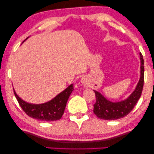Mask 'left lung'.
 Masks as SVG:
<instances>
[{
  "mask_svg": "<svg viewBox=\"0 0 154 154\" xmlns=\"http://www.w3.org/2000/svg\"><path fill=\"white\" fill-rule=\"evenodd\" d=\"M141 66L140 79L134 92L125 100L119 102H112L106 100L102 94L94 90L96 96V102L94 104V113L99 119L103 120H116L129 114L142 94L144 79V60L140 53Z\"/></svg>",
  "mask_w": 154,
  "mask_h": 154,
  "instance_id": "left-lung-1",
  "label": "left lung"
}]
</instances>
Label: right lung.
<instances>
[{
  "label": "right lung",
  "instance_id": "obj_1",
  "mask_svg": "<svg viewBox=\"0 0 154 154\" xmlns=\"http://www.w3.org/2000/svg\"><path fill=\"white\" fill-rule=\"evenodd\" d=\"M73 90L71 84L55 97L44 104H33L22 100L14 90V94L23 111L29 116L43 121H54L60 120L64 114L66 102Z\"/></svg>",
  "mask_w": 154,
  "mask_h": 154
}]
</instances>
